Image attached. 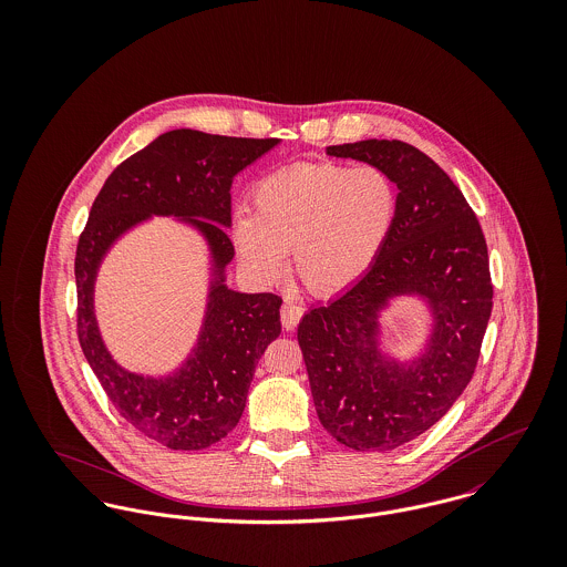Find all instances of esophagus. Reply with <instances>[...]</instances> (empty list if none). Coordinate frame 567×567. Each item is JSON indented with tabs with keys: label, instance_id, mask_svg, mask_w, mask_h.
Wrapping results in <instances>:
<instances>
[{
	"label": "esophagus",
	"instance_id": "34e87169",
	"mask_svg": "<svg viewBox=\"0 0 567 567\" xmlns=\"http://www.w3.org/2000/svg\"><path fill=\"white\" fill-rule=\"evenodd\" d=\"M301 317H303V308L301 306H297V303H292V301H286L284 306H281V324L286 327V329H295L299 321H301Z\"/></svg>",
	"mask_w": 567,
	"mask_h": 567
}]
</instances>
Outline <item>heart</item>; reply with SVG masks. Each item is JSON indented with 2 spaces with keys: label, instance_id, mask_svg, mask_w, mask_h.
<instances>
[{
  "label": "heart",
  "instance_id": "heart-1",
  "mask_svg": "<svg viewBox=\"0 0 567 567\" xmlns=\"http://www.w3.org/2000/svg\"><path fill=\"white\" fill-rule=\"evenodd\" d=\"M398 218V189L375 165L299 163L264 176L250 214L234 218V244L261 281L286 270L319 297L355 286L378 261Z\"/></svg>",
  "mask_w": 567,
  "mask_h": 567
}]
</instances>
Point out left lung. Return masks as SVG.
I'll list each match as a JSON object with an SVG mask.
<instances>
[{
  "mask_svg": "<svg viewBox=\"0 0 567 567\" xmlns=\"http://www.w3.org/2000/svg\"><path fill=\"white\" fill-rule=\"evenodd\" d=\"M329 157L380 167L398 185V218L375 266L299 323L317 414L358 452H389L432 427L467 389L493 308L481 223L454 181L405 142L329 146ZM429 308L424 349L398 361L381 347L391 298Z\"/></svg>",
  "mask_w": 567,
  "mask_h": 567,
  "instance_id": "left-lung-1",
  "label": "left lung"
}]
</instances>
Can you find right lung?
I'll use <instances>...</instances> for the list:
<instances>
[{
	"instance_id": "right-lung-1",
	"label": "right lung",
	"mask_w": 567,
	"mask_h": 567,
	"mask_svg": "<svg viewBox=\"0 0 567 567\" xmlns=\"http://www.w3.org/2000/svg\"><path fill=\"white\" fill-rule=\"evenodd\" d=\"M279 140L223 137L192 128L159 135L120 163L104 181L76 248L79 340L82 353L117 412L169 450H205L240 421L255 364L281 333V299L231 290L225 268L234 259L231 183ZM151 215H172L208 243L213 281L199 340L172 374L126 372L107 353L94 319L92 290L103 255Z\"/></svg>"
}]
</instances>
